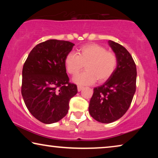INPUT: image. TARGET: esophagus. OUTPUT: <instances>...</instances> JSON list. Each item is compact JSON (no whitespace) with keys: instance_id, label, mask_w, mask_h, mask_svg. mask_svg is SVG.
<instances>
[{"instance_id":"esophagus-1","label":"esophagus","mask_w":158,"mask_h":158,"mask_svg":"<svg viewBox=\"0 0 158 158\" xmlns=\"http://www.w3.org/2000/svg\"><path fill=\"white\" fill-rule=\"evenodd\" d=\"M83 86H80V85H78V86H77V91H78V92L81 91V90H83Z\"/></svg>"}]
</instances>
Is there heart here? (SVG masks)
<instances>
[{
	"label": "heart",
	"instance_id": "b5f03b06",
	"mask_svg": "<svg viewBox=\"0 0 158 158\" xmlns=\"http://www.w3.org/2000/svg\"><path fill=\"white\" fill-rule=\"evenodd\" d=\"M86 64V70L77 75L73 81L77 85H90L97 81L102 83L114 74L117 66V58L113 52L97 44L83 45L76 54L68 53L64 59V66L69 74L75 75Z\"/></svg>",
	"mask_w": 158,
	"mask_h": 158
}]
</instances>
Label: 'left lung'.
Listing matches in <instances>:
<instances>
[{
    "mask_svg": "<svg viewBox=\"0 0 158 158\" xmlns=\"http://www.w3.org/2000/svg\"><path fill=\"white\" fill-rule=\"evenodd\" d=\"M109 45L117 58L114 74L102 85L94 89L88 111L90 116L103 124L120 118L130 106L136 91L137 68L126 48L109 40Z\"/></svg>",
    "mask_w": 158,
    "mask_h": 158,
    "instance_id": "8db88e82",
    "label": "left lung"
}]
</instances>
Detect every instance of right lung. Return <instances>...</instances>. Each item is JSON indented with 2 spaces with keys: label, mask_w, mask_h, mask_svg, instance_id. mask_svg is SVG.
Wrapping results in <instances>:
<instances>
[{
  "label": "right lung",
  "mask_w": 158,
  "mask_h": 158,
  "mask_svg": "<svg viewBox=\"0 0 158 158\" xmlns=\"http://www.w3.org/2000/svg\"><path fill=\"white\" fill-rule=\"evenodd\" d=\"M74 44L49 40L34 47L22 70L21 94L34 117L47 124L66 116L77 85L69 83L64 59Z\"/></svg>",
  "instance_id": "obj_1"
}]
</instances>
